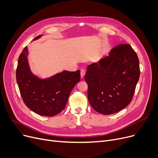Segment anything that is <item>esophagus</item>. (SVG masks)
I'll return each mask as SVG.
<instances>
[{
	"instance_id": "1",
	"label": "esophagus",
	"mask_w": 158,
	"mask_h": 158,
	"mask_svg": "<svg viewBox=\"0 0 158 158\" xmlns=\"http://www.w3.org/2000/svg\"><path fill=\"white\" fill-rule=\"evenodd\" d=\"M80 74H81V77L82 79V78L84 77L85 75V70L84 69H81V73H80Z\"/></svg>"
}]
</instances>
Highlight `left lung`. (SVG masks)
<instances>
[{
  "mask_svg": "<svg viewBox=\"0 0 158 158\" xmlns=\"http://www.w3.org/2000/svg\"><path fill=\"white\" fill-rule=\"evenodd\" d=\"M139 74L133 48L127 44L115 46L109 56L88 66L85 78L91 106L102 114L125 108L133 98Z\"/></svg>",
  "mask_w": 158,
  "mask_h": 158,
  "instance_id": "left-lung-1",
  "label": "left lung"
}]
</instances>
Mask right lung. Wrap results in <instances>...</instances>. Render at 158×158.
<instances>
[{
    "mask_svg": "<svg viewBox=\"0 0 158 158\" xmlns=\"http://www.w3.org/2000/svg\"><path fill=\"white\" fill-rule=\"evenodd\" d=\"M27 55L28 49L26 47L19 57L16 71L22 100L33 112L45 117H53L65 107L73 88L80 81V70H64L51 78L40 79L31 73Z\"/></svg>",
    "mask_w": 158,
    "mask_h": 158,
    "instance_id": "obj_1",
    "label": "right lung"
}]
</instances>
